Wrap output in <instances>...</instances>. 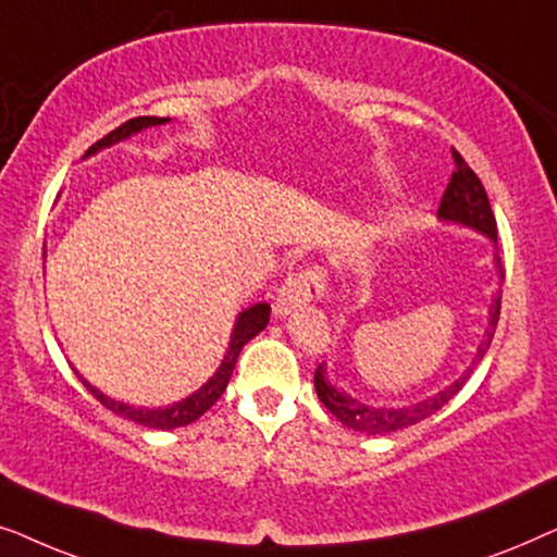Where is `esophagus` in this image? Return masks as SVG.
Returning <instances> with one entry per match:
<instances>
[{
  "label": "esophagus",
  "instance_id": "obj_1",
  "mask_svg": "<svg viewBox=\"0 0 557 557\" xmlns=\"http://www.w3.org/2000/svg\"><path fill=\"white\" fill-rule=\"evenodd\" d=\"M324 292V271L319 265H307V269L288 273L284 286L278 288L276 301H273V311H276V317H288L292 311L307 307L309 301L322 299Z\"/></svg>",
  "mask_w": 557,
  "mask_h": 557
}]
</instances>
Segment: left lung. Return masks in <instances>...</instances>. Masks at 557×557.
<instances>
[{"mask_svg":"<svg viewBox=\"0 0 557 557\" xmlns=\"http://www.w3.org/2000/svg\"><path fill=\"white\" fill-rule=\"evenodd\" d=\"M454 162H456V172L451 174V182H448L444 200H441L438 220L441 223L471 227V231L486 235V238L497 246V220H494L490 197H486L482 182H479L474 170L463 162V157L459 154V151H454ZM494 269H497L499 278L505 281V269H502L499 253H494ZM499 307H502V288L497 292V296H494V301L490 307V322H486L484 337H482V342H479L474 357H471V364L461 372V377H456L454 383H448L444 391L431 395V398L410 403V406H400V408L370 406V403L357 400L355 395H349L347 391H342V387L334 385L332 380L326 377L324 364H319L314 372V387H317L319 400L324 403V408L330 410V413L337 418L339 423H345L347 429H352V431L364 433V436H385V433L408 429V425L425 421V418L444 408L446 403L461 391L463 383H467L476 364L484 360L486 349H490V345H492L494 330H497Z\"/></svg>","mask_w":557,"mask_h":557,"instance_id":"obj_1","label":"left lung"}]
</instances>
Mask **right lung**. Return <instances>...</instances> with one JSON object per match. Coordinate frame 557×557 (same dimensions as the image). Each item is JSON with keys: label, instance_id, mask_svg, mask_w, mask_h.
<instances>
[{"label": "right lung", "instance_id": "1", "mask_svg": "<svg viewBox=\"0 0 557 557\" xmlns=\"http://www.w3.org/2000/svg\"><path fill=\"white\" fill-rule=\"evenodd\" d=\"M172 119H159V116H139V119H128L126 124H121L119 128H113L111 134H106L101 141H96L94 147L86 151V157L90 154H98L101 149H109L113 144L119 141H126L128 136L144 132V128H151V126H162V124H170ZM269 314H271V307L265 301L261 304H253V307L243 309L238 319H235V326H233V334H231V345H227V352L223 357V362H220V368L212 372V377L208 383L197 387L193 395H187V398H182L177 403H172V406H164V408H147V406H128L124 400H116V398H109V395L98 391L96 385H90L86 377L81 375L78 370H75V375L81 377V383L88 387V393L94 395L103 403L106 408L113 410V413L121 416V418H128V421L139 423V425H147V429H157V431H170V429H180V425H187L200 418L202 413H208V410L215 406V400L220 395L225 393L227 383H231V375L235 370V362H238V355L240 349L248 345L250 339L256 337L258 332L265 330V324H269Z\"/></svg>", "mask_w": 557, "mask_h": 557}]
</instances>
